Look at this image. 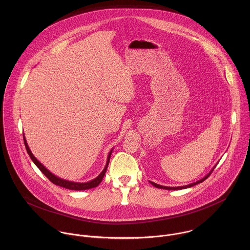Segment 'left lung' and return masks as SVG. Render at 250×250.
Returning a JSON list of instances; mask_svg holds the SVG:
<instances>
[{"label":"left lung","mask_w":250,"mask_h":250,"mask_svg":"<svg viewBox=\"0 0 250 250\" xmlns=\"http://www.w3.org/2000/svg\"><path fill=\"white\" fill-rule=\"evenodd\" d=\"M216 166H214V167H215ZM214 168L205 176V177H203V178L201 179V180H198V181H196V182H194V183H191V184H189V185H187V186H183V187H165V186H161V185H158V184H156V183H154V182H151V181H149L154 187H156V188H164V189H172V190H174V189H183V188H190V187H193V186H195V185H197V184H199V183H202L203 181H205L206 179L208 178L210 175H211V173L213 172V170H214Z\"/></svg>","instance_id":"8db88e82"}]
</instances>
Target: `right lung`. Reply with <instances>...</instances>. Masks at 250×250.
<instances>
[{
	"label": "right lung",
	"instance_id": "obj_1",
	"mask_svg": "<svg viewBox=\"0 0 250 250\" xmlns=\"http://www.w3.org/2000/svg\"><path fill=\"white\" fill-rule=\"evenodd\" d=\"M23 138H24V143H25V146H26V149H27V152L29 154V156L31 157L32 161L36 164V167L40 169V171L49 179L53 184L55 185H58L60 187H62V188H68V189H72V190H84V189H88V188H95L97 187L104 178L105 176V173L107 171V166H108V163H109V158H110V155L112 153V150H110V152L108 153V156H107V164H106V167L105 168L103 169V171L93 180L89 181V182H86V183H76V182H71V181H67V180H63V179L60 178L56 175H54L52 172H50L39 161H37L36 157L34 156V154L32 153V151L30 150L29 148V145L27 143V141L25 139V136L23 135Z\"/></svg>",
	"mask_w": 250,
	"mask_h": 250
}]
</instances>
